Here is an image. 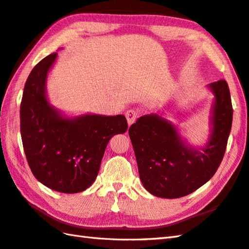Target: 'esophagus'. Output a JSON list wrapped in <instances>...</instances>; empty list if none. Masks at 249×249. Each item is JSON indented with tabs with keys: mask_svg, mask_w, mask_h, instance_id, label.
Instances as JSON below:
<instances>
[{
	"mask_svg": "<svg viewBox=\"0 0 249 249\" xmlns=\"http://www.w3.org/2000/svg\"><path fill=\"white\" fill-rule=\"evenodd\" d=\"M126 119H127V122H128V125H131L134 123V122L137 120V118H138V112H137L136 110H127V112H126Z\"/></svg>",
	"mask_w": 249,
	"mask_h": 249,
	"instance_id": "esophagus-1",
	"label": "esophagus"
}]
</instances>
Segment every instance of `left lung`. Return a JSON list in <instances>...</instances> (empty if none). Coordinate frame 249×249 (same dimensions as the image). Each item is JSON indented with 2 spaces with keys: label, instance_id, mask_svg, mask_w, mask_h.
Returning <instances> with one entry per match:
<instances>
[{
  "label": "left lung",
  "instance_id": "obj_1",
  "mask_svg": "<svg viewBox=\"0 0 249 249\" xmlns=\"http://www.w3.org/2000/svg\"><path fill=\"white\" fill-rule=\"evenodd\" d=\"M209 88L215 99L212 129L203 147L189 145L176 126L157 114L141 116L129 127L140 179L156 197L174 199L194 193L214 176L223 160L233 115L230 91L226 80Z\"/></svg>",
  "mask_w": 249,
  "mask_h": 249
}]
</instances>
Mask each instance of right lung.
Here are the masks:
<instances>
[{"instance_id":"right-lung-1","label":"right lung","mask_w":249,"mask_h":249,"mask_svg":"<svg viewBox=\"0 0 249 249\" xmlns=\"http://www.w3.org/2000/svg\"><path fill=\"white\" fill-rule=\"evenodd\" d=\"M57 53L37 64L25 82L20 130L26 160L38 181L55 192L89 188L99 171L109 140L127 130L124 115L84 114L65 118L48 102L46 80Z\"/></svg>"}]
</instances>
